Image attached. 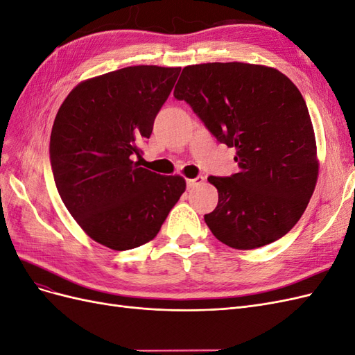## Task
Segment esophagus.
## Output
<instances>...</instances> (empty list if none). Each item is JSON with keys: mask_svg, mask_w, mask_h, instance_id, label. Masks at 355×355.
I'll list each match as a JSON object with an SVG mask.
<instances>
[{"mask_svg": "<svg viewBox=\"0 0 355 355\" xmlns=\"http://www.w3.org/2000/svg\"><path fill=\"white\" fill-rule=\"evenodd\" d=\"M202 182H204V178H202V176H197V178H194V179H187V187H188V189H192V188H196V187L201 185Z\"/></svg>", "mask_w": 355, "mask_h": 355, "instance_id": "esophagus-1", "label": "esophagus"}]
</instances>
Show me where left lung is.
I'll use <instances>...</instances> for the list:
<instances>
[{
    "mask_svg": "<svg viewBox=\"0 0 355 355\" xmlns=\"http://www.w3.org/2000/svg\"><path fill=\"white\" fill-rule=\"evenodd\" d=\"M173 96L220 144L237 149L240 171L210 176L219 201L204 214L214 237L250 250L282 239L302 216L318 178L313 123L284 73L241 62L185 67Z\"/></svg>",
    "mask_w": 355,
    "mask_h": 355,
    "instance_id": "1",
    "label": "left lung"
}]
</instances>
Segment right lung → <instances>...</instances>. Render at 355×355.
<instances>
[{
	"mask_svg": "<svg viewBox=\"0 0 355 355\" xmlns=\"http://www.w3.org/2000/svg\"><path fill=\"white\" fill-rule=\"evenodd\" d=\"M180 68L128 67L80 83L63 101L50 136L59 196L90 239L112 250L151 241L185 192V179L139 167Z\"/></svg>",
	"mask_w": 355,
	"mask_h": 355,
	"instance_id": "right-lung-1",
	"label": "right lung"
}]
</instances>
